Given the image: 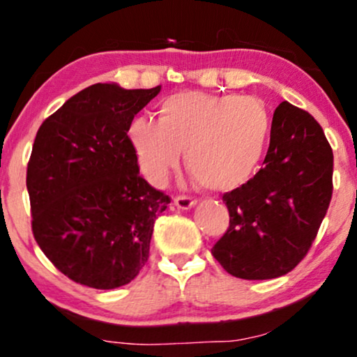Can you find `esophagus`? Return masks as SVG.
Returning a JSON list of instances; mask_svg holds the SVG:
<instances>
[{
    "instance_id": "1",
    "label": "esophagus",
    "mask_w": 357,
    "mask_h": 357,
    "mask_svg": "<svg viewBox=\"0 0 357 357\" xmlns=\"http://www.w3.org/2000/svg\"><path fill=\"white\" fill-rule=\"evenodd\" d=\"M196 203H197L196 199H192V197H188V196L174 197V206H176V208L184 209V211H188V209L195 208Z\"/></svg>"
}]
</instances>
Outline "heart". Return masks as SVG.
I'll list each match as a JSON object with an SVG mask.
<instances>
[{"label":"heart","instance_id":"obj_1","mask_svg":"<svg viewBox=\"0 0 357 357\" xmlns=\"http://www.w3.org/2000/svg\"><path fill=\"white\" fill-rule=\"evenodd\" d=\"M158 121L136 116L128 139L141 173L160 186L181 161L206 190L227 192L255 176L268 148L273 119L261 100L179 91L158 105Z\"/></svg>","mask_w":357,"mask_h":357}]
</instances>
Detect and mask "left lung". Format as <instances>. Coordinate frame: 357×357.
Here are the masks:
<instances>
[{
    "label": "left lung",
    "instance_id": "1",
    "mask_svg": "<svg viewBox=\"0 0 357 357\" xmlns=\"http://www.w3.org/2000/svg\"><path fill=\"white\" fill-rule=\"evenodd\" d=\"M333 196V149L307 111H274L263 167L222 196L229 227L211 252L231 276L273 279L307 255Z\"/></svg>",
    "mask_w": 357,
    "mask_h": 357
}]
</instances>
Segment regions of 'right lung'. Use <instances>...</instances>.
I'll return each instance as SVG.
<instances>
[{
    "label": "right lung",
    "instance_id": "obj_1",
    "mask_svg": "<svg viewBox=\"0 0 357 357\" xmlns=\"http://www.w3.org/2000/svg\"><path fill=\"white\" fill-rule=\"evenodd\" d=\"M160 91L88 86L36 132L26 173L33 234L75 282L114 289L148 261L154 221L171 201L139 176L128 126Z\"/></svg>",
    "mask_w": 357,
    "mask_h": 357
}]
</instances>
